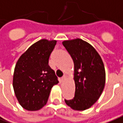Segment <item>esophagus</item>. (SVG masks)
<instances>
[{
	"mask_svg": "<svg viewBox=\"0 0 123 123\" xmlns=\"http://www.w3.org/2000/svg\"><path fill=\"white\" fill-rule=\"evenodd\" d=\"M66 79H67V76H66V75L64 74V76L62 77V79H61L62 81H64V80H66Z\"/></svg>",
	"mask_w": 123,
	"mask_h": 123,
	"instance_id": "obj_1",
	"label": "esophagus"
}]
</instances>
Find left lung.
Here are the masks:
<instances>
[{
    "label": "left lung",
    "instance_id": "1",
    "mask_svg": "<svg viewBox=\"0 0 123 123\" xmlns=\"http://www.w3.org/2000/svg\"><path fill=\"white\" fill-rule=\"evenodd\" d=\"M74 62V97L64 100L75 111H85L99 98L105 85V69L102 59L91 44L80 38L62 42Z\"/></svg>",
    "mask_w": 123,
    "mask_h": 123
}]
</instances>
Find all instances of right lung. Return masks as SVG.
<instances>
[{
  "instance_id": "obj_1",
  "label": "right lung",
  "mask_w": 123,
  "mask_h": 123,
  "mask_svg": "<svg viewBox=\"0 0 123 123\" xmlns=\"http://www.w3.org/2000/svg\"><path fill=\"white\" fill-rule=\"evenodd\" d=\"M56 41L42 39L33 44L18 60L13 75V88L19 104L25 109L38 111L47 103L51 88L59 83L49 65L50 53Z\"/></svg>"
}]
</instances>
